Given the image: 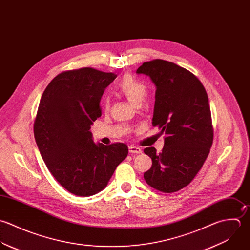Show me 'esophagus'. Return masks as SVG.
<instances>
[{
  "label": "esophagus",
  "instance_id": "34e87169",
  "mask_svg": "<svg viewBox=\"0 0 250 250\" xmlns=\"http://www.w3.org/2000/svg\"><path fill=\"white\" fill-rule=\"evenodd\" d=\"M129 152L130 153H134V154H140L142 153V149L140 147L134 146H129Z\"/></svg>",
  "mask_w": 250,
  "mask_h": 250
}]
</instances>
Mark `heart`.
Returning <instances> with one entry per match:
<instances>
[{
    "instance_id": "b5f03b06",
    "label": "heart",
    "mask_w": 250,
    "mask_h": 250,
    "mask_svg": "<svg viewBox=\"0 0 250 250\" xmlns=\"http://www.w3.org/2000/svg\"><path fill=\"white\" fill-rule=\"evenodd\" d=\"M117 91L121 95H123L132 104L136 105L144 101L146 96L147 88L146 84L139 82L133 77L127 75L122 78L117 85ZM110 107L109 101L106 99L104 102V108L108 110Z\"/></svg>"
}]
</instances>
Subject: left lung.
Returning a JSON list of instances; mask_svg holds the SVG:
<instances>
[{
	"instance_id": "obj_1",
	"label": "left lung",
	"mask_w": 250,
	"mask_h": 250,
	"mask_svg": "<svg viewBox=\"0 0 250 250\" xmlns=\"http://www.w3.org/2000/svg\"><path fill=\"white\" fill-rule=\"evenodd\" d=\"M137 74L148 76L156 86L152 125L165 134L162 152L144 150L152 160L144 177L160 192H176L193 180L212 145L208 94L192 73L165 60L146 62Z\"/></svg>"
}]
</instances>
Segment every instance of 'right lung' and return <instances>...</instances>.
I'll list each match as a JSON object with an SVG mask.
<instances>
[{"label": "right lung", "mask_w": 250, "mask_h": 250, "mask_svg": "<svg viewBox=\"0 0 250 250\" xmlns=\"http://www.w3.org/2000/svg\"><path fill=\"white\" fill-rule=\"evenodd\" d=\"M116 77L92 68L64 72L41 98L34 123L37 146L55 179L74 195L102 191L128 155L125 144H95L90 131L102 114L104 89Z\"/></svg>", "instance_id": "right-lung-1"}]
</instances>
